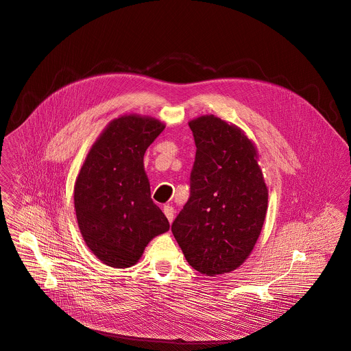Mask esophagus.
I'll return each mask as SVG.
<instances>
[{"label":"esophagus","mask_w":351,"mask_h":351,"mask_svg":"<svg viewBox=\"0 0 351 351\" xmlns=\"http://www.w3.org/2000/svg\"><path fill=\"white\" fill-rule=\"evenodd\" d=\"M162 213H164V215L167 216L168 221H169V223H172V220H173V215H175V210H173V207H171V206H164Z\"/></svg>","instance_id":"34e87169"}]
</instances>
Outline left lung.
<instances>
[{
  "instance_id": "obj_1",
  "label": "left lung",
  "mask_w": 351,
  "mask_h": 351,
  "mask_svg": "<svg viewBox=\"0 0 351 351\" xmlns=\"http://www.w3.org/2000/svg\"><path fill=\"white\" fill-rule=\"evenodd\" d=\"M189 128L196 145L189 197L171 230L189 266L213 276L235 270L251 254L269 191L255 147L238 127L207 114Z\"/></svg>"
}]
</instances>
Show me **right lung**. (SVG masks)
I'll use <instances>...</instances> for the list:
<instances>
[{
    "instance_id": "right-lung-1",
    "label": "right lung",
    "mask_w": 351,
    "mask_h": 351,
    "mask_svg": "<svg viewBox=\"0 0 351 351\" xmlns=\"http://www.w3.org/2000/svg\"><path fill=\"white\" fill-rule=\"evenodd\" d=\"M165 125L137 114L113 120L90 148L75 184L81 235L116 269L134 266L152 238L169 230L152 202L144 154Z\"/></svg>"
}]
</instances>
